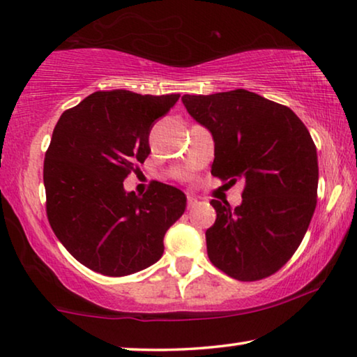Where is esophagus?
Returning a JSON list of instances; mask_svg holds the SVG:
<instances>
[{
  "instance_id": "esophagus-1",
  "label": "esophagus",
  "mask_w": 357,
  "mask_h": 357,
  "mask_svg": "<svg viewBox=\"0 0 357 357\" xmlns=\"http://www.w3.org/2000/svg\"><path fill=\"white\" fill-rule=\"evenodd\" d=\"M194 205H197V199H194V197H188V208H192Z\"/></svg>"
}]
</instances>
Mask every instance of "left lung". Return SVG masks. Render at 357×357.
Instances as JSON below:
<instances>
[{
    "label": "left lung",
    "mask_w": 357,
    "mask_h": 357,
    "mask_svg": "<svg viewBox=\"0 0 357 357\" xmlns=\"http://www.w3.org/2000/svg\"><path fill=\"white\" fill-rule=\"evenodd\" d=\"M185 109L215 139L211 174L242 181V204H210L206 253L232 279L253 282L278 273L305 237L317 204V153L305 123L287 105L247 89L184 94Z\"/></svg>",
    "instance_id": "8db88e82"
}]
</instances>
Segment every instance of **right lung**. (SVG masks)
Returning a JSON list of instances; mask_svg holds the SVG:
<instances>
[{
  "mask_svg": "<svg viewBox=\"0 0 357 357\" xmlns=\"http://www.w3.org/2000/svg\"><path fill=\"white\" fill-rule=\"evenodd\" d=\"M179 94L96 91L61 115L45 155L46 215L56 237L94 273L123 278L163 255V237L185 210V195L153 181L146 194L123 181L144 163L153 121Z\"/></svg>",
  "mask_w": 357,
  "mask_h": 357,
  "instance_id": "right-lung-1",
  "label": "right lung"
}]
</instances>
